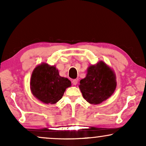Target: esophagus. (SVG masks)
Here are the masks:
<instances>
[{"label":"esophagus","mask_w":146,"mask_h":146,"mask_svg":"<svg viewBox=\"0 0 146 146\" xmlns=\"http://www.w3.org/2000/svg\"><path fill=\"white\" fill-rule=\"evenodd\" d=\"M72 82L73 85L76 86V85L77 84V83H78V80H77L76 79H74V80H72Z\"/></svg>","instance_id":"34e87169"}]
</instances>
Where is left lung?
Here are the masks:
<instances>
[{"label": "left lung", "instance_id": "8db88e82", "mask_svg": "<svg viewBox=\"0 0 146 146\" xmlns=\"http://www.w3.org/2000/svg\"><path fill=\"white\" fill-rule=\"evenodd\" d=\"M117 86L116 76L112 69L104 62L90 65L86 76L80 82L82 96L90 104H99L108 99Z\"/></svg>", "mask_w": 146, "mask_h": 146}]
</instances>
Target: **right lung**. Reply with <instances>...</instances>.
<instances>
[{
	"mask_svg": "<svg viewBox=\"0 0 146 146\" xmlns=\"http://www.w3.org/2000/svg\"><path fill=\"white\" fill-rule=\"evenodd\" d=\"M71 82L62 77L55 66L41 63L34 69L30 82L33 95L46 104H55L62 98Z\"/></svg>",
	"mask_w": 146,
	"mask_h": 146,
	"instance_id": "obj_1",
	"label": "right lung"
}]
</instances>
